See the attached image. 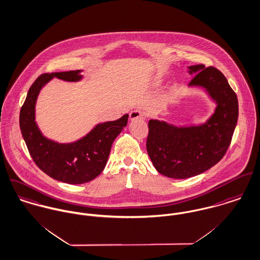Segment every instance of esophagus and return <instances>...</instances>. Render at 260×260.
I'll return each mask as SVG.
<instances>
[{
  "mask_svg": "<svg viewBox=\"0 0 260 260\" xmlns=\"http://www.w3.org/2000/svg\"><path fill=\"white\" fill-rule=\"evenodd\" d=\"M145 114L142 112L141 110H133L130 112L129 114V118L130 120H136V119H145Z\"/></svg>",
  "mask_w": 260,
  "mask_h": 260,
  "instance_id": "obj_1",
  "label": "esophagus"
}]
</instances>
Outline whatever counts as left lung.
Wrapping results in <instances>:
<instances>
[{
    "instance_id": "1",
    "label": "left lung",
    "mask_w": 260,
    "mask_h": 260,
    "mask_svg": "<svg viewBox=\"0 0 260 260\" xmlns=\"http://www.w3.org/2000/svg\"><path fill=\"white\" fill-rule=\"evenodd\" d=\"M194 75L188 88L204 90L215 103L213 114L205 122L175 125L151 119L147 152L162 175L172 179H188L218 163L225 154L238 118V101L224 75L204 64L188 67Z\"/></svg>"
}]
</instances>
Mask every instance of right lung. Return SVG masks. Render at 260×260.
<instances>
[{
  "label": "right lung",
  "mask_w": 260,
  "mask_h": 260,
  "mask_svg": "<svg viewBox=\"0 0 260 260\" xmlns=\"http://www.w3.org/2000/svg\"><path fill=\"white\" fill-rule=\"evenodd\" d=\"M83 71L46 73L32 83L20 112V127L28 152L37 166L50 178L71 185L92 181L105 168L111 146L127 125L128 114L115 121L98 123L83 137L71 143L48 139L36 121L41 90L54 77L69 82L82 80Z\"/></svg>",
  "instance_id": "obj_1"
}]
</instances>
